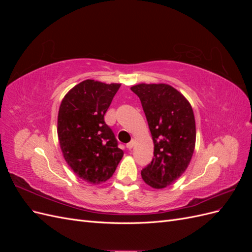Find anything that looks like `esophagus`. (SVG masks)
<instances>
[{
	"label": "esophagus",
	"instance_id": "34e87169",
	"mask_svg": "<svg viewBox=\"0 0 252 252\" xmlns=\"http://www.w3.org/2000/svg\"><path fill=\"white\" fill-rule=\"evenodd\" d=\"M133 146H134V141H133V140H131L130 142H129V143L126 145V147H127L128 149H132Z\"/></svg>",
	"mask_w": 252,
	"mask_h": 252
}]
</instances>
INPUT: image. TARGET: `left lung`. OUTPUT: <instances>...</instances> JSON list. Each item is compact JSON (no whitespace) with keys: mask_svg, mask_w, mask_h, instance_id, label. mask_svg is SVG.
<instances>
[{"mask_svg":"<svg viewBox=\"0 0 252 252\" xmlns=\"http://www.w3.org/2000/svg\"><path fill=\"white\" fill-rule=\"evenodd\" d=\"M140 97L154 140L155 158L141 171L155 189L171 185L185 172L195 147V120L191 105L168 84L141 83L130 88Z\"/></svg>","mask_w":252,"mask_h":252,"instance_id":"obj_1","label":"left lung"}]
</instances>
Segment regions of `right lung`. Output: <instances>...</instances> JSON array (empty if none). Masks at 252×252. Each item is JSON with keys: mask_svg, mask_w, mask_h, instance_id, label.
<instances>
[{"mask_svg": "<svg viewBox=\"0 0 252 252\" xmlns=\"http://www.w3.org/2000/svg\"><path fill=\"white\" fill-rule=\"evenodd\" d=\"M121 84L85 80L65 94L58 114V136L66 163L82 180L101 184L116 171L124 151L104 116Z\"/></svg>", "mask_w": 252, "mask_h": 252, "instance_id": "right-lung-1", "label": "right lung"}]
</instances>
